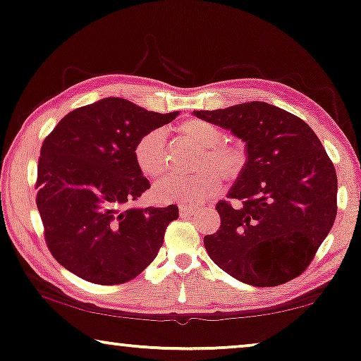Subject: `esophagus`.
<instances>
[{"mask_svg": "<svg viewBox=\"0 0 361 361\" xmlns=\"http://www.w3.org/2000/svg\"><path fill=\"white\" fill-rule=\"evenodd\" d=\"M195 212V209H192V207H187V205H179V214L182 216H187V215H192Z\"/></svg>", "mask_w": 361, "mask_h": 361, "instance_id": "34e87169", "label": "esophagus"}]
</instances>
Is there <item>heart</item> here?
<instances>
[{"instance_id":"1","label":"heart","mask_w":361,"mask_h":361,"mask_svg":"<svg viewBox=\"0 0 361 361\" xmlns=\"http://www.w3.org/2000/svg\"><path fill=\"white\" fill-rule=\"evenodd\" d=\"M174 133L179 140L197 147L192 169L187 176H167L154 187L152 195L161 204L195 207L209 200L220 190V176L235 180L248 164V151L236 140H226L214 123L200 118H187L177 123ZM133 159L147 179H159L167 167V149L161 131H147L133 146Z\"/></svg>"}]
</instances>
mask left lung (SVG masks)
Listing matches in <instances>:
<instances>
[{"label": "left lung", "instance_id": "left-lung-1", "mask_svg": "<svg viewBox=\"0 0 361 361\" xmlns=\"http://www.w3.org/2000/svg\"><path fill=\"white\" fill-rule=\"evenodd\" d=\"M246 142L248 164L216 204L212 261L241 283L271 288L307 269L337 216V172L299 116L264 102L194 111Z\"/></svg>", "mask_w": 361, "mask_h": 361}]
</instances>
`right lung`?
Returning <instances> with one entry per match:
<instances>
[{
	"mask_svg": "<svg viewBox=\"0 0 361 361\" xmlns=\"http://www.w3.org/2000/svg\"><path fill=\"white\" fill-rule=\"evenodd\" d=\"M177 115L111 97L71 111L46 136L36 204L47 248L63 268L88 283L113 286L152 263L179 209H131L151 187L133 146Z\"/></svg>",
	"mask_w": 361,
	"mask_h": 361,
	"instance_id": "1",
	"label": "right lung"
}]
</instances>
